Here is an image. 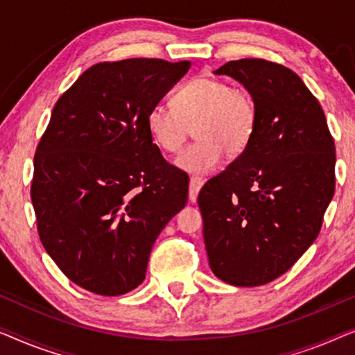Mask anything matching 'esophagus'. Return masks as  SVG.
Segmentation results:
<instances>
[{
  "mask_svg": "<svg viewBox=\"0 0 355 355\" xmlns=\"http://www.w3.org/2000/svg\"><path fill=\"white\" fill-rule=\"evenodd\" d=\"M202 184H204V180L199 177H191V180H189V202L193 204L196 202L199 189L202 188Z\"/></svg>",
  "mask_w": 355,
  "mask_h": 355,
  "instance_id": "34e87169",
  "label": "esophagus"
}]
</instances>
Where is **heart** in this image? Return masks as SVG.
<instances>
[{
	"label": "heart",
	"instance_id": "obj_1",
	"mask_svg": "<svg viewBox=\"0 0 355 355\" xmlns=\"http://www.w3.org/2000/svg\"><path fill=\"white\" fill-rule=\"evenodd\" d=\"M153 141L166 153H178L191 133L196 141L177 157V167L189 173H209L223 153L238 156L249 146L257 127V107L251 94L222 78L201 76L183 85L173 106L153 104L146 114Z\"/></svg>",
	"mask_w": 355,
	"mask_h": 355
}]
</instances>
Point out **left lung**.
<instances>
[{"label": "left lung", "instance_id": "left-lung-1", "mask_svg": "<svg viewBox=\"0 0 355 355\" xmlns=\"http://www.w3.org/2000/svg\"><path fill=\"white\" fill-rule=\"evenodd\" d=\"M216 76L241 83L257 107L249 146L198 196L209 266L233 286L282 277L312 246L334 194V141L301 77L266 59H239Z\"/></svg>", "mask_w": 355, "mask_h": 355}]
</instances>
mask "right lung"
I'll return each instance as SVG.
<instances>
[{"mask_svg":"<svg viewBox=\"0 0 355 355\" xmlns=\"http://www.w3.org/2000/svg\"><path fill=\"white\" fill-rule=\"evenodd\" d=\"M188 69L162 59L96 64L53 109L32 202L49 257L87 291L121 296L141 284L159 233L187 206L189 178L162 157L146 114Z\"/></svg>","mask_w":355,"mask_h":355,"instance_id":"add662e5","label":"right lung"}]
</instances>
